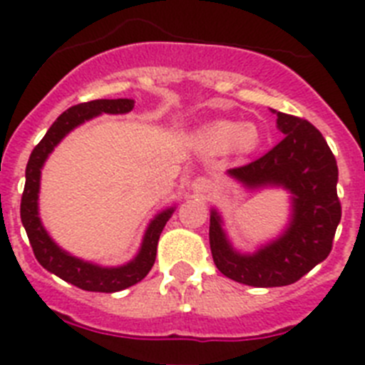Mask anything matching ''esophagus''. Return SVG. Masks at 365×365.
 Segmentation results:
<instances>
[{"instance_id":"34e87169","label":"esophagus","mask_w":365,"mask_h":365,"mask_svg":"<svg viewBox=\"0 0 365 365\" xmlns=\"http://www.w3.org/2000/svg\"><path fill=\"white\" fill-rule=\"evenodd\" d=\"M192 190H193V193L202 195V193H206L208 190H210V180L205 179V177H199V179H195L192 182Z\"/></svg>"}]
</instances>
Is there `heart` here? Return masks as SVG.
<instances>
[{
	"mask_svg": "<svg viewBox=\"0 0 365 365\" xmlns=\"http://www.w3.org/2000/svg\"><path fill=\"white\" fill-rule=\"evenodd\" d=\"M197 144L206 153H225L230 150L237 155H248L259 144V131L250 122L215 120L199 131Z\"/></svg>",
	"mask_w": 365,
	"mask_h": 365,
	"instance_id": "1",
	"label": "heart"
}]
</instances>
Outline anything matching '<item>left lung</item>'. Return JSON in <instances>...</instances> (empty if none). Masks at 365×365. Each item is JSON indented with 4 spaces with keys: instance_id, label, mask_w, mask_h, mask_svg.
I'll return each instance as SVG.
<instances>
[{
    "instance_id": "left-lung-1",
    "label": "left lung",
    "mask_w": 365,
    "mask_h": 365,
    "mask_svg": "<svg viewBox=\"0 0 365 365\" xmlns=\"http://www.w3.org/2000/svg\"><path fill=\"white\" fill-rule=\"evenodd\" d=\"M276 113L283 133L261 159L227 170L247 190L283 188L291 193V214L282 234L241 252L232 245L221 214L210 210V248L214 263L227 278L250 287H283L325 259L341 217L336 195L338 166L325 138L311 122Z\"/></svg>"
}]
</instances>
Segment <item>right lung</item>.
<instances>
[{
  "label": "right lung",
  "instance_id": "obj_1",
  "mask_svg": "<svg viewBox=\"0 0 365 365\" xmlns=\"http://www.w3.org/2000/svg\"><path fill=\"white\" fill-rule=\"evenodd\" d=\"M135 108V100L117 98V100H91L83 104L73 106L56 118L49 131L45 133L29 157L27 170H25V190L21 195V222L29 235L31 247L34 250L38 263L51 274L71 285L91 292H118L128 287L135 285L148 276L157 256V243L160 232L166 227L168 219L175 212V206H168L159 214H155L143 235V243L133 259L118 267H102L93 261H86L63 250L56 241L45 230L40 219V180L41 170L45 160L49 159L54 148L62 143L63 137L69 135L74 128L82 125L83 122L100 115H125Z\"/></svg>",
  "mask_w": 365,
  "mask_h": 365
}]
</instances>
